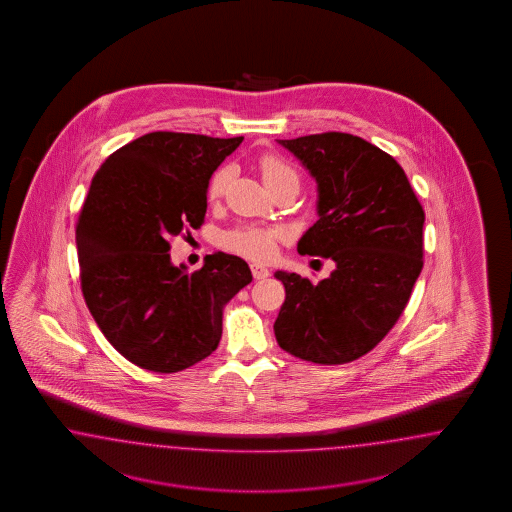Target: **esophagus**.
I'll list each match as a JSON object with an SVG mask.
<instances>
[{
    "label": "esophagus",
    "instance_id": "obj_1",
    "mask_svg": "<svg viewBox=\"0 0 512 512\" xmlns=\"http://www.w3.org/2000/svg\"><path fill=\"white\" fill-rule=\"evenodd\" d=\"M251 274L255 279H266L270 276V270L264 268L261 264H251Z\"/></svg>",
    "mask_w": 512,
    "mask_h": 512
}]
</instances>
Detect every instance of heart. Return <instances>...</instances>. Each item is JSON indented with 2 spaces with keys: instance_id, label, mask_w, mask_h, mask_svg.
<instances>
[{
  "instance_id": "obj_1",
  "label": "heart",
  "mask_w": 512,
  "mask_h": 512,
  "mask_svg": "<svg viewBox=\"0 0 512 512\" xmlns=\"http://www.w3.org/2000/svg\"><path fill=\"white\" fill-rule=\"evenodd\" d=\"M259 171L263 174L266 187L276 184L285 176H296L295 171L278 155L266 154L259 159ZM229 169L221 167L214 172L208 184V199L216 201L227 186ZM281 238V231L274 227H261V225H240L221 236V246L233 253H238L251 261H268L274 251L276 242Z\"/></svg>"
}]
</instances>
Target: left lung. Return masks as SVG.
<instances>
[{"label":"left lung","mask_w":512,"mask_h":512,"mask_svg":"<svg viewBox=\"0 0 512 512\" xmlns=\"http://www.w3.org/2000/svg\"><path fill=\"white\" fill-rule=\"evenodd\" d=\"M317 182V216L300 255L332 259L326 279L278 270L279 347L315 364L366 355L400 319L422 270L424 210L398 161L349 133L278 140Z\"/></svg>","instance_id":"8db88e82"}]
</instances>
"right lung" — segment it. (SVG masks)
I'll return each instance as SVG.
<instances>
[{
	"label": "right lung",
	"mask_w": 512,
	"mask_h": 512,
	"mask_svg": "<svg viewBox=\"0 0 512 512\" xmlns=\"http://www.w3.org/2000/svg\"><path fill=\"white\" fill-rule=\"evenodd\" d=\"M244 137L155 131L110 154L77 223L80 285L110 345L144 370L174 373L212 355L223 306L251 281L217 251L201 270L171 263L169 238L199 229L210 178Z\"/></svg>",
	"instance_id": "right-lung-1"
}]
</instances>
